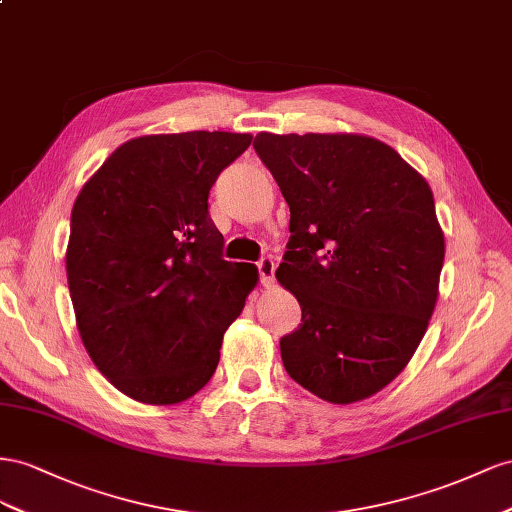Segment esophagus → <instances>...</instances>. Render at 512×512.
<instances>
[{"mask_svg": "<svg viewBox=\"0 0 512 512\" xmlns=\"http://www.w3.org/2000/svg\"><path fill=\"white\" fill-rule=\"evenodd\" d=\"M257 270H259V281H261V285H264L266 289H272L274 287V270H276V266H274V261L272 259H261L259 264H257Z\"/></svg>", "mask_w": 512, "mask_h": 512, "instance_id": "34e87169", "label": "esophagus"}]
</instances>
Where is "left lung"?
Instances as JSON below:
<instances>
[{"label":"left lung","instance_id":"obj_1","mask_svg":"<svg viewBox=\"0 0 512 512\" xmlns=\"http://www.w3.org/2000/svg\"><path fill=\"white\" fill-rule=\"evenodd\" d=\"M253 148L291 212L276 279L302 324L281 339L285 371L328 403L369 399L412 360L440 294L431 186L358 133H259Z\"/></svg>","mask_w":512,"mask_h":512}]
</instances>
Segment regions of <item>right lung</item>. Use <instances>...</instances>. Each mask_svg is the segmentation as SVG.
I'll list each match as a JSON object with an SVG mask.
<instances>
[{
  "mask_svg": "<svg viewBox=\"0 0 512 512\" xmlns=\"http://www.w3.org/2000/svg\"><path fill=\"white\" fill-rule=\"evenodd\" d=\"M253 135L193 130L122 143L70 214L66 274L81 341L126 397L175 405L210 382L259 281L223 259L208 195Z\"/></svg>",
  "mask_w": 512,
  "mask_h": 512,
  "instance_id": "add662e5",
  "label": "right lung"
}]
</instances>
